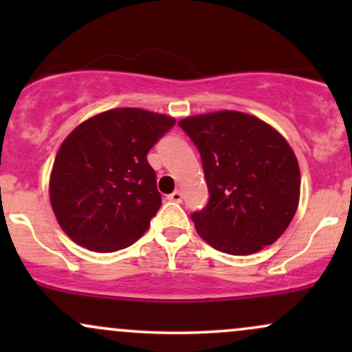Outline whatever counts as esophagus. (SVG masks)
I'll return each mask as SVG.
<instances>
[{"instance_id":"1","label":"esophagus","mask_w":352,"mask_h":352,"mask_svg":"<svg viewBox=\"0 0 352 352\" xmlns=\"http://www.w3.org/2000/svg\"><path fill=\"white\" fill-rule=\"evenodd\" d=\"M168 200H172V201H182V192H179V190H175V192H172L170 195L167 197Z\"/></svg>"}]
</instances>
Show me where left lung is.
Returning <instances> with one entry per match:
<instances>
[{"label":"left lung","instance_id":"8db88e82","mask_svg":"<svg viewBox=\"0 0 352 352\" xmlns=\"http://www.w3.org/2000/svg\"><path fill=\"white\" fill-rule=\"evenodd\" d=\"M199 148L207 207L192 213L199 235L218 252L252 254L274 243L300 201V167L285 137L236 111L182 119Z\"/></svg>","mask_w":352,"mask_h":352}]
</instances>
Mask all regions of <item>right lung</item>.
I'll list each match as a JSON object with an SVG mask.
<instances>
[{
    "label": "right lung",
    "instance_id": "add662e5",
    "mask_svg": "<svg viewBox=\"0 0 352 352\" xmlns=\"http://www.w3.org/2000/svg\"><path fill=\"white\" fill-rule=\"evenodd\" d=\"M175 125L173 117L122 107L84 120L60 144L50 199L72 241L111 253L147 232L162 199L147 153Z\"/></svg>",
    "mask_w": 352,
    "mask_h": 352
}]
</instances>
